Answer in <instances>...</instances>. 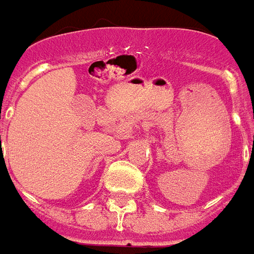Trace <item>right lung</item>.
I'll return each mask as SVG.
<instances>
[{
    "instance_id": "obj_1",
    "label": "right lung",
    "mask_w": 254,
    "mask_h": 254,
    "mask_svg": "<svg viewBox=\"0 0 254 254\" xmlns=\"http://www.w3.org/2000/svg\"><path fill=\"white\" fill-rule=\"evenodd\" d=\"M0 137H1V136H0Z\"/></svg>"
}]
</instances>
